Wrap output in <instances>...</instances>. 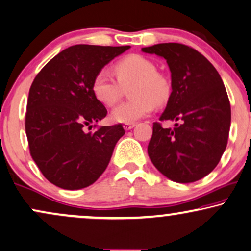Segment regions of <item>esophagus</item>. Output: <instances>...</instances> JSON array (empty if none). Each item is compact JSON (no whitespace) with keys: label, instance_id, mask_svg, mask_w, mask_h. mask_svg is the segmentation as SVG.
I'll list each match as a JSON object with an SVG mask.
<instances>
[{"label":"esophagus","instance_id":"1","mask_svg":"<svg viewBox=\"0 0 251 251\" xmlns=\"http://www.w3.org/2000/svg\"><path fill=\"white\" fill-rule=\"evenodd\" d=\"M134 126H135L134 123H126V124H124L123 127L125 128L126 131H129V129H132L133 127H134Z\"/></svg>","mask_w":251,"mask_h":251}]
</instances>
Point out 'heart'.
I'll use <instances>...</instances> for the list:
<instances>
[{"mask_svg":"<svg viewBox=\"0 0 251 251\" xmlns=\"http://www.w3.org/2000/svg\"><path fill=\"white\" fill-rule=\"evenodd\" d=\"M117 81L106 71L98 72L91 84V91L100 103L113 106L123 96L124 89L128 88L132 100L122 103L111 113L117 123H133L147 116L155 104L166 103L170 95V82L157 72L151 60L132 54L116 63Z\"/></svg>","mask_w":251,"mask_h":251,"instance_id":"1","label":"heart"}]
</instances>
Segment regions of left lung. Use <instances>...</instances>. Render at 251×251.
I'll use <instances>...</instances> for the list:
<instances>
[{"instance_id":"8db88e82","label":"left lung","mask_w":251,"mask_h":251,"mask_svg":"<svg viewBox=\"0 0 251 251\" xmlns=\"http://www.w3.org/2000/svg\"><path fill=\"white\" fill-rule=\"evenodd\" d=\"M142 52L167 60L171 91L163 120L178 122L174 128L153 124L148 155L162 175L177 183H192L218 166L230 127V103L214 66L192 47L164 43Z\"/></svg>"}]
</instances>
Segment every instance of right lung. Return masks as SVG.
Returning <instances> with one entry per match:
<instances>
[{
  "mask_svg": "<svg viewBox=\"0 0 251 251\" xmlns=\"http://www.w3.org/2000/svg\"><path fill=\"white\" fill-rule=\"evenodd\" d=\"M131 46L74 45L38 73L28 93L25 132L30 154L50 183L66 190L87 188L109 164L122 124L88 132L107 111L91 91L94 77Z\"/></svg>",
  "mask_w": 251,
  "mask_h": 251,
  "instance_id": "add662e5",
  "label": "right lung"
}]
</instances>
